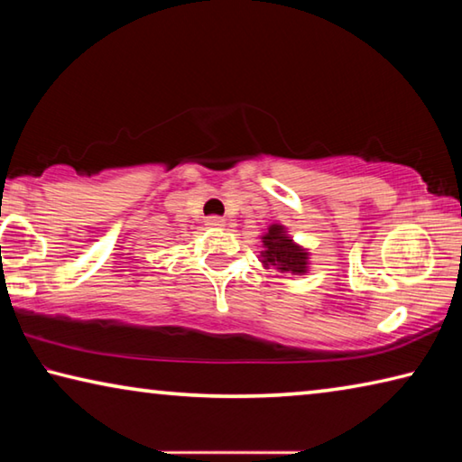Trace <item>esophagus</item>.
I'll return each instance as SVG.
<instances>
[{
  "mask_svg": "<svg viewBox=\"0 0 462 462\" xmlns=\"http://www.w3.org/2000/svg\"><path fill=\"white\" fill-rule=\"evenodd\" d=\"M206 224L209 226V228H222L226 222H224V217H220V216H209Z\"/></svg>",
  "mask_w": 462,
  "mask_h": 462,
  "instance_id": "34e87169",
  "label": "esophagus"
}]
</instances>
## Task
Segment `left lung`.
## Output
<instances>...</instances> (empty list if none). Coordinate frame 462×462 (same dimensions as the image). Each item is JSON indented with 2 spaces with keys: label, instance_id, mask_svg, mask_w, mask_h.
<instances>
[{
  "label": "left lung",
  "instance_id": "1",
  "mask_svg": "<svg viewBox=\"0 0 462 462\" xmlns=\"http://www.w3.org/2000/svg\"><path fill=\"white\" fill-rule=\"evenodd\" d=\"M264 250L261 253L264 267H275L281 273H293L301 275L308 271V253L301 246L293 245L287 236L283 226L273 224L269 232L263 236Z\"/></svg>",
  "mask_w": 462,
  "mask_h": 462
}]
</instances>
